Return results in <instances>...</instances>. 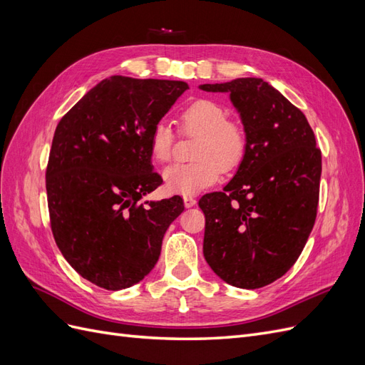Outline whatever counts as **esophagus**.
Returning <instances> with one entry per match:
<instances>
[{"mask_svg": "<svg viewBox=\"0 0 365 365\" xmlns=\"http://www.w3.org/2000/svg\"><path fill=\"white\" fill-rule=\"evenodd\" d=\"M184 205H185L187 208L195 207V205H196V200H195L193 196H184Z\"/></svg>", "mask_w": 365, "mask_h": 365, "instance_id": "obj_1", "label": "esophagus"}]
</instances>
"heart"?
<instances>
[{"mask_svg": "<svg viewBox=\"0 0 365 365\" xmlns=\"http://www.w3.org/2000/svg\"><path fill=\"white\" fill-rule=\"evenodd\" d=\"M180 132L197 135L193 163L173 164L163 173L168 192L192 196L213 185L220 172L239 168L247 153V134L237 121L228 120L227 109L210 98H200L182 109ZM175 132L169 123L158 121L149 135V150L158 163L172 158Z\"/></svg>", "mask_w": 365, "mask_h": 365, "instance_id": "1", "label": "heart"}]
</instances>
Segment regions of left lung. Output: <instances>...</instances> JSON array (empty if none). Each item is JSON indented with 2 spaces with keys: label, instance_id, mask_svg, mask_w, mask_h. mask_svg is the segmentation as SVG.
I'll list each match as a JSON object with an SVG mask.
<instances>
[{
  "label": "left lung",
  "instance_id": "obj_1",
  "mask_svg": "<svg viewBox=\"0 0 365 365\" xmlns=\"http://www.w3.org/2000/svg\"><path fill=\"white\" fill-rule=\"evenodd\" d=\"M228 93L247 134V153L222 192L200 200L204 257L220 279L263 288L289 271L314 228L322 150L304 114L257 77L200 86Z\"/></svg>",
  "mask_w": 365,
  "mask_h": 365
}]
</instances>
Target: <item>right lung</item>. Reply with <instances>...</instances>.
Wrapping results in <instances>:
<instances>
[{"instance_id": "add662e5", "label": "right lung", "mask_w": 365, "mask_h": 365, "mask_svg": "<svg viewBox=\"0 0 365 365\" xmlns=\"http://www.w3.org/2000/svg\"><path fill=\"white\" fill-rule=\"evenodd\" d=\"M189 85L113 76L91 88L54 130L46 172L56 245L83 279L108 291L138 283L158 262L180 196L138 204L163 182L152 128Z\"/></svg>"}]
</instances>
